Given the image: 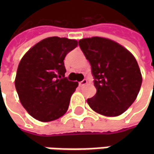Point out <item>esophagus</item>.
Returning <instances> with one entry per match:
<instances>
[{
	"mask_svg": "<svg viewBox=\"0 0 154 154\" xmlns=\"http://www.w3.org/2000/svg\"><path fill=\"white\" fill-rule=\"evenodd\" d=\"M87 83V79H84V80H82V82H79V86H80V87H83V86H85Z\"/></svg>",
	"mask_w": 154,
	"mask_h": 154,
	"instance_id": "obj_1",
	"label": "esophagus"
}]
</instances>
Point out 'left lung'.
<instances>
[{
	"label": "left lung",
	"instance_id": "obj_1",
	"mask_svg": "<svg viewBox=\"0 0 154 154\" xmlns=\"http://www.w3.org/2000/svg\"><path fill=\"white\" fill-rule=\"evenodd\" d=\"M79 46L89 61L97 93L89 106L102 116H118L135 100L142 75L133 54L115 41L100 37L82 38Z\"/></svg>",
	"mask_w": 154,
	"mask_h": 154
}]
</instances>
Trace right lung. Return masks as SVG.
<instances>
[{
    "label": "right lung",
    "instance_id": "obj_1",
    "mask_svg": "<svg viewBox=\"0 0 154 154\" xmlns=\"http://www.w3.org/2000/svg\"><path fill=\"white\" fill-rule=\"evenodd\" d=\"M77 46L75 39L49 37L35 44L22 57L15 88L22 106L35 119L48 122L67 112L78 82L65 77L63 60Z\"/></svg>",
    "mask_w": 154,
    "mask_h": 154
}]
</instances>
